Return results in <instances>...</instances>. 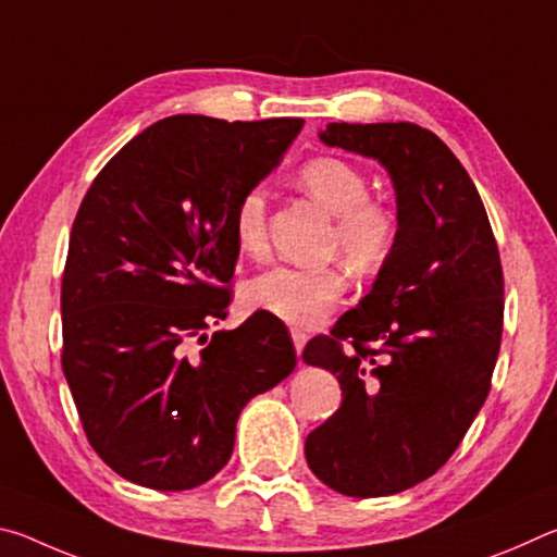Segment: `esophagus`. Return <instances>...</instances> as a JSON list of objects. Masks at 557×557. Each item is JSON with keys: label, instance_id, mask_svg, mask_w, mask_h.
Masks as SVG:
<instances>
[{"label": "esophagus", "instance_id": "esophagus-1", "mask_svg": "<svg viewBox=\"0 0 557 557\" xmlns=\"http://www.w3.org/2000/svg\"><path fill=\"white\" fill-rule=\"evenodd\" d=\"M292 342H295V351L299 356L301 348H305V344H307V334L299 332V329H292Z\"/></svg>", "mask_w": 557, "mask_h": 557}]
</instances>
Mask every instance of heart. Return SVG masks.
<instances>
[{"label": "heart", "mask_w": 557, "mask_h": 557, "mask_svg": "<svg viewBox=\"0 0 557 557\" xmlns=\"http://www.w3.org/2000/svg\"><path fill=\"white\" fill-rule=\"evenodd\" d=\"M299 186L336 215L332 245L356 272L379 270L398 238V219L391 206L369 199L371 186L354 164L336 157H317L299 169ZM235 243L248 256L268 245V196L260 186L245 191L233 211ZM346 292L338 268L275 265L245 285V301L292 326H314L332 312Z\"/></svg>", "instance_id": "heart-1"}]
</instances>
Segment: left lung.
I'll list each match as a JSON object with an SVG mask.
<instances>
[{"label":"left lung","mask_w":557,"mask_h":557,"mask_svg":"<svg viewBox=\"0 0 557 557\" xmlns=\"http://www.w3.org/2000/svg\"><path fill=\"white\" fill-rule=\"evenodd\" d=\"M319 139L388 172L398 238L369 295L305 346L344 395L305 455L338 494L391 496L435 474L482 410L502 346V260L474 182L430 129L332 122Z\"/></svg>","instance_id":"8db88e82"}]
</instances>
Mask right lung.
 <instances>
[{"instance_id":"add662e5","label":"right lung","mask_w":557,"mask_h":557,"mask_svg":"<svg viewBox=\"0 0 557 557\" xmlns=\"http://www.w3.org/2000/svg\"><path fill=\"white\" fill-rule=\"evenodd\" d=\"M305 120L154 122L96 176L61 285L63 375L88 442L132 484L194 488L228 465L250 398L295 371L287 326L256 312L231 332L233 211ZM205 344L190 354V338Z\"/></svg>"}]
</instances>
